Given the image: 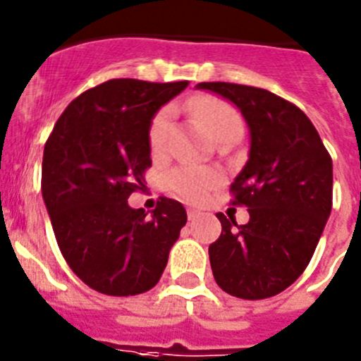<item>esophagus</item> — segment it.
<instances>
[{
	"label": "esophagus",
	"instance_id": "34e87169",
	"mask_svg": "<svg viewBox=\"0 0 361 361\" xmlns=\"http://www.w3.org/2000/svg\"><path fill=\"white\" fill-rule=\"evenodd\" d=\"M200 211L198 209H195V207H188V218H190V220H195V218L197 216H200Z\"/></svg>",
	"mask_w": 361,
	"mask_h": 361
}]
</instances>
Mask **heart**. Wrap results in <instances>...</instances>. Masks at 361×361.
<instances>
[{"label": "heart", "instance_id": "heart-1", "mask_svg": "<svg viewBox=\"0 0 361 361\" xmlns=\"http://www.w3.org/2000/svg\"><path fill=\"white\" fill-rule=\"evenodd\" d=\"M186 109L207 128L214 141L231 134V132L243 130L238 112L229 104L218 100V98H195V100L188 102ZM171 121H173V111L170 107L159 111L154 116L150 130H148V143H150V150L154 154H161L166 148L171 132ZM220 180L221 177L218 171L211 170V168L193 166V164L175 168L166 177L168 188L173 193L186 198V200H193V202L202 200L207 191L213 190Z\"/></svg>", "mask_w": 361, "mask_h": 361}]
</instances>
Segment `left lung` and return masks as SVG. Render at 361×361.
<instances>
[{
    "label": "left lung",
    "instance_id": "8db88e82",
    "mask_svg": "<svg viewBox=\"0 0 361 361\" xmlns=\"http://www.w3.org/2000/svg\"><path fill=\"white\" fill-rule=\"evenodd\" d=\"M234 104L249 127L250 148L231 191L249 207L238 226L218 213L221 234L209 245L216 284L240 299H267L304 272L333 206V161L310 118L267 89L202 82Z\"/></svg>",
    "mask_w": 361,
    "mask_h": 361
}]
</instances>
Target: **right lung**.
<instances>
[{
	"label": "right lung",
	"instance_id": "add662e5",
	"mask_svg": "<svg viewBox=\"0 0 361 361\" xmlns=\"http://www.w3.org/2000/svg\"><path fill=\"white\" fill-rule=\"evenodd\" d=\"M188 80L114 78L66 107L42 155V198L59 249L89 288L128 297L154 288L186 226L180 202L163 197L148 214L128 206L152 166L148 130Z\"/></svg>",
	"mask_w": 361,
	"mask_h": 361
}]
</instances>
